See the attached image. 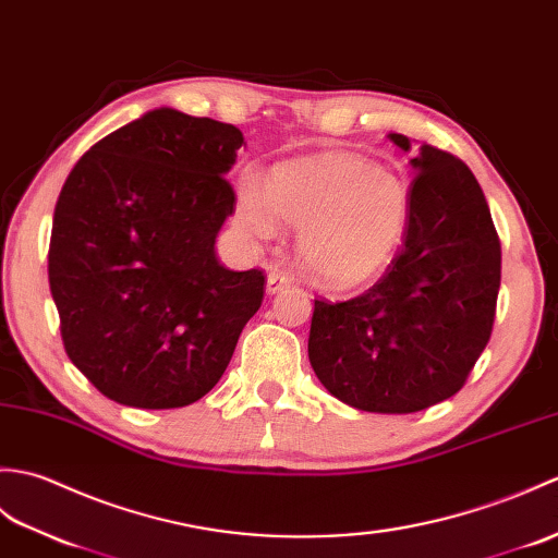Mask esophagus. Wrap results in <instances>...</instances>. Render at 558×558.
<instances>
[{
  "mask_svg": "<svg viewBox=\"0 0 558 558\" xmlns=\"http://www.w3.org/2000/svg\"><path fill=\"white\" fill-rule=\"evenodd\" d=\"M287 287H291V277L287 275V271L279 269V267H269V271H267V293L275 295Z\"/></svg>",
  "mask_w": 558,
  "mask_h": 558,
  "instance_id": "34e87169",
  "label": "esophagus"
}]
</instances>
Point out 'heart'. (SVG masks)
I'll return each instance as SVG.
<instances>
[{
  "mask_svg": "<svg viewBox=\"0 0 558 558\" xmlns=\"http://www.w3.org/2000/svg\"><path fill=\"white\" fill-rule=\"evenodd\" d=\"M241 225L271 239L279 219L299 229V255L307 275L331 289H351L375 277L399 251L411 191L396 171L357 155H315L279 165L267 185L241 179Z\"/></svg>",
  "mask_w": 558,
  "mask_h": 558,
  "instance_id": "obj_1",
  "label": "heart"
}]
</instances>
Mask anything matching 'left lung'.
<instances>
[{"mask_svg":"<svg viewBox=\"0 0 558 558\" xmlns=\"http://www.w3.org/2000/svg\"><path fill=\"white\" fill-rule=\"evenodd\" d=\"M411 153V141L389 133ZM401 251L373 289L315 301L307 357L333 399L403 415L447 401L489 341L501 245L477 179L461 159L420 145Z\"/></svg>","mask_w":558,"mask_h":558,"instance_id":"8db88e82","label":"left lung"}]
</instances>
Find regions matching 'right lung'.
Instances as JSON below:
<instances>
[{
  "instance_id": "obj_1",
  "label": "right lung",
  "mask_w": 558,
  "mask_h": 558,
  "mask_svg": "<svg viewBox=\"0 0 558 558\" xmlns=\"http://www.w3.org/2000/svg\"><path fill=\"white\" fill-rule=\"evenodd\" d=\"M241 145L231 123L157 107L95 143L61 189L49 289L71 363L107 399H203L263 305V271L227 269L215 247Z\"/></svg>"
}]
</instances>
